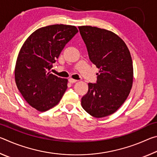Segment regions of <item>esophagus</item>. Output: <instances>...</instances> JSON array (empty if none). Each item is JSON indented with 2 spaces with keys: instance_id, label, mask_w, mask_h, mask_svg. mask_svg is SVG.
Masks as SVG:
<instances>
[{
  "instance_id": "obj_1",
  "label": "esophagus",
  "mask_w": 157,
  "mask_h": 157,
  "mask_svg": "<svg viewBox=\"0 0 157 157\" xmlns=\"http://www.w3.org/2000/svg\"><path fill=\"white\" fill-rule=\"evenodd\" d=\"M68 81H69V82H70V83L73 84V83H75V82H77V81H78V80H76V79H72V78H70V79H68Z\"/></svg>"
}]
</instances>
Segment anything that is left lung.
Here are the masks:
<instances>
[{
    "label": "left lung",
    "instance_id": "8db88e82",
    "mask_svg": "<svg viewBox=\"0 0 157 157\" xmlns=\"http://www.w3.org/2000/svg\"><path fill=\"white\" fill-rule=\"evenodd\" d=\"M89 59L100 68L96 83H89L82 98L84 109L95 118L109 116L118 109L130 93L133 64L124 42L111 31L92 26H79Z\"/></svg>",
    "mask_w": 157,
    "mask_h": 157
}]
</instances>
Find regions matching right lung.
<instances>
[{"label": "right lung", "mask_w": 157, "mask_h": 157, "mask_svg": "<svg viewBox=\"0 0 157 157\" xmlns=\"http://www.w3.org/2000/svg\"><path fill=\"white\" fill-rule=\"evenodd\" d=\"M78 30L57 24L39 28L26 39L18 53L15 82L26 102L39 111L57 105L67 89L66 79L50 73L66 44Z\"/></svg>", "instance_id": "add662e5"}]
</instances>
